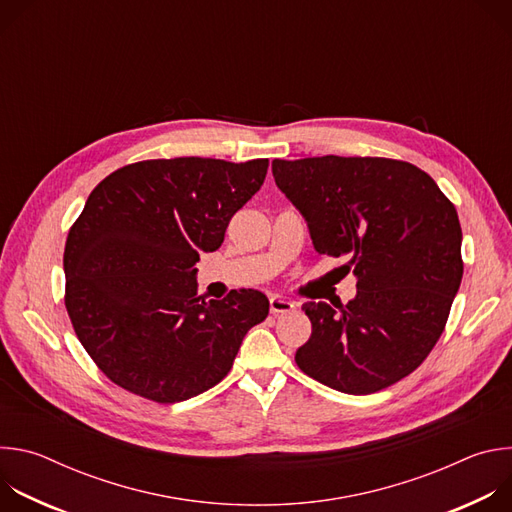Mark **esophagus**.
Here are the masks:
<instances>
[{
    "label": "esophagus",
    "mask_w": 512,
    "mask_h": 512,
    "mask_svg": "<svg viewBox=\"0 0 512 512\" xmlns=\"http://www.w3.org/2000/svg\"><path fill=\"white\" fill-rule=\"evenodd\" d=\"M294 308H296L294 302H289V300H285V298H281V296H271V298H269V310H271V314H287V312H291Z\"/></svg>",
    "instance_id": "34e87169"
}]
</instances>
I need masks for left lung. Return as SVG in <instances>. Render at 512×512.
<instances>
[{"label": "left lung", "mask_w": 512, "mask_h": 512, "mask_svg": "<svg viewBox=\"0 0 512 512\" xmlns=\"http://www.w3.org/2000/svg\"><path fill=\"white\" fill-rule=\"evenodd\" d=\"M277 188L306 218L320 255L350 261L356 298L302 306L312 322L298 367L348 395L391 387L440 340L460 289L458 212L433 178L389 158L273 160Z\"/></svg>", "instance_id": "left-lung-1"}]
</instances>
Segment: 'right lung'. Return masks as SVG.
Returning <instances> with one entry per match:
<instances>
[{
    "instance_id": "obj_1",
    "label": "right lung",
    "mask_w": 512,
    "mask_h": 512,
    "mask_svg": "<svg viewBox=\"0 0 512 512\" xmlns=\"http://www.w3.org/2000/svg\"><path fill=\"white\" fill-rule=\"evenodd\" d=\"M269 160H145L89 194L64 247V304L81 344L115 385L178 403L221 383L245 334L269 314L257 289L198 296L196 261L225 241Z\"/></svg>"
}]
</instances>
